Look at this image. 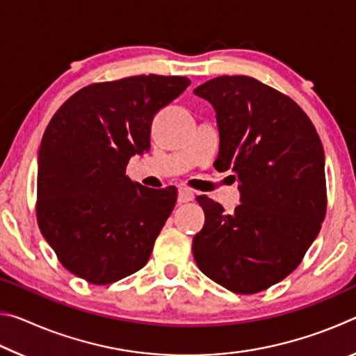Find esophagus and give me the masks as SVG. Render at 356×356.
Here are the masks:
<instances>
[{
    "label": "esophagus",
    "instance_id": "esophagus-1",
    "mask_svg": "<svg viewBox=\"0 0 356 356\" xmlns=\"http://www.w3.org/2000/svg\"><path fill=\"white\" fill-rule=\"evenodd\" d=\"M193 197H195V193H193L190 188H185V186H180V188H179V196H177V202H179V204L193 201Z\"/></svg>",
    "mask_w": 356,
    "mask_h": 356
}]
</instances>
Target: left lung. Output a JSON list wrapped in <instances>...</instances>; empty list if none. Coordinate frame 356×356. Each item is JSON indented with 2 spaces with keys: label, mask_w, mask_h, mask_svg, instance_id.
<instances>
[{
  "label": "left lung",
  "mask_w": 356,
  "mask_h": 356,
  "mask_svg": "<svg viewBox=\"0 0 356 356\" xmlns=\"http://www.w3.org/2000/svg\"><path fill=\"white\" fill-rule=\"evenodd\" d=\"M193 92L213 106L220 130L215 168L236 172L242 202L225 213L210 197H196L206 222L193 238V256L227 291H265L298 267L322 227L321 138L291 97L256 78L216 76Z\"/></svg>",
  "instance_id": "8db88e82"
}]
</instances>
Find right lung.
<instances>
[{
	"mask_svg": "<svg viewBox=\"0 0 356 356\" xmlns=\"http://www.w3.org/2000/svg\"><path fill=\"white\" fill-rule=\"evenodd\" d=\"M186 76L138 75L80 89L51 118L38 160V222L65 268L111 284L147 264L176 204L172 188L125 176L150 149V125L179 97Z\"/></svg>",
	"mask_w": 356,
	"mask_h": 356,
	"instance_id": "obj_1",
	"label": "right lung"
}]
</instances>
